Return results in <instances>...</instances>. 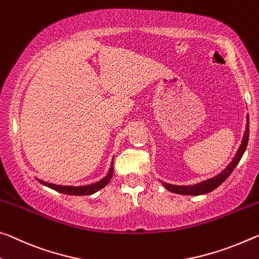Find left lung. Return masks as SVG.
Here are the masks:
<instances>
[{
	"instance_id": "1",
	"label": "left lung",
	"mask_w": 259,
	"mask_h": 259,
	"mask_svg": "<svg viewBox=\"0 0 259 259\" xmlns=\"http://www.w3.org/2000/svg\"><path fill=\"white\" fill-rule=\"evenodd\" d=\"M249 141V116H247V125H245V131L243 135V139H242V143L237 150L235 157L232 160V162L225 168V169L218 174L215 178H212L210 180H206V181H203L200 183L194 184V186H174V184H168L162 182V186L165 187L167 190L171 192H175V194L180 195H191V196H198V195H204L207 194V192H211L214 190V189L218 188L221 183L225 182L229 175L232 174V171L235 169L237 163L240 162V160L243 155L245 149H247Z\"/></svg>"
}]
</instances>
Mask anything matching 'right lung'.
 Instances as JSON below:
<instances>
[{"label":"right lung","mask_w":259,"mask_h":259,"mask_svg":"<svg viewBox=\"0 0 259 259\" xmlns=\"http://www.w3.org/2000/svg\"><path fill=\"white\" fill-rule=\"evenodd\" d=\"M113 161L112 165H110L108 174L105 176L104 179L100 180L99 182H96L93 184H89V186H81V187H71V186H57V184H53V183H47L42 181V180H39V182L44 186H46L48 188L53 189V190L59 191L61 194H65V195H72V196H88V195H92L94 192H97L98 190H100L104 187H106L108 184V182L112 180L113 178Z\"/></svg>","instance_id":"right-lung-1"}]
</instances>
